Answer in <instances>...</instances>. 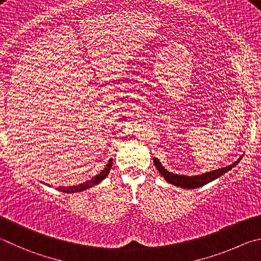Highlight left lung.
Listing matches in <instances>:
<instances>
[{"instance_id": "obj_1", "label": "left lung", "mask_w": 261, "mask_h": 261, "mask_svg": "<svg viewBox=\"0 0 261 261\" xmlns=\"http://www.w3.org/2000/svg\"><path fill=\"white\" fill-rule=\"evenodd\" d=\"M242 158H243V156H241L235 163H232L231 165H228L226 167H221V168H218V170L206 172V173H203V174L194 175V176L179 175V174H174V173L172 172H168L166 168L162 165V163L159 162V159L156 157H153V164L154 166L157 167L159 173H161V174L164 176V179H165L168 184L174 185L176 187H181V188L195 189V188H198V187H203L204 185H207L208 182L218 179V177H220L228 171H230L232 167H235L237 164L241 162Z\"/></svg>"}]
</instances>
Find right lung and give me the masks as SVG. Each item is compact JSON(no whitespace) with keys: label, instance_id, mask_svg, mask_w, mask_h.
Returning <instances> with one entry per match:
<instances>
[{"label":"right lung","instance_id":"add662e5","mask_svg":"<svg viewBox=\"0 0 261 261\" xmlns=\"http://www.w3.org/2000/svg\"><path fill=\"white\" fill-rule=\"evenodd\" d=\"M112 167V158L110 159L109 163L105 165L104 170L100 171L97 175H95L93 179H90L88 181L84 182V184H80L77 186H72V187H58L57 190L62 191V193H66V194H71V193H79V191H84L86 189H89L91 187L95 186V185H98L100 181L104 180L105 177L108 176L109 172H110V168Z\"/></svg>","mask_w":261,"mask_h":261}]
</instances>
